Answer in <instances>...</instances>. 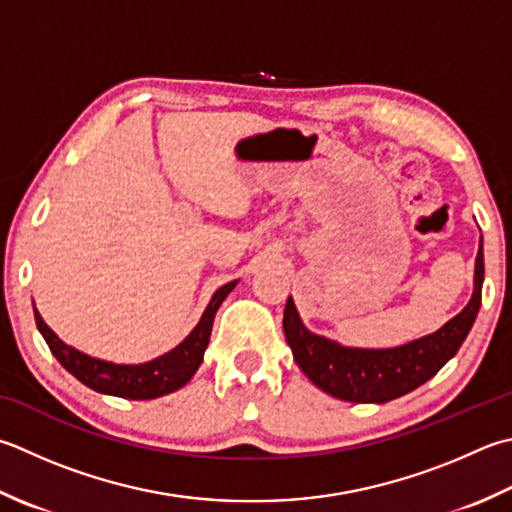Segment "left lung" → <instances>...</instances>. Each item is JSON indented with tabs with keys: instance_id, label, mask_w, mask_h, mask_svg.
Returning a JSON list of instances; mask_svg holds the SVG:
<instances>
[{
	"instance_id": "8db88e82",
	"label": "left lung",
	"mask_w": 512,
	"mask_h": 512,
	"mask_svg": "<svg viewBox=\"0 0 512 512\" xmlns=\"http://www.w3.org/2000/svg\"><path fill=\"white\" fill-rule=\"evenodd\" d=\"M482 284L484 246L479 244L473 295L462 313L435 333L395 348H350L315 335L304 326L293 297H288L284 308V335L297 366L324 393L344 402L384 404L426 384L455 357L482 306Z\"/></svg>"
}]
</instances>
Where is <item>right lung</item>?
Returning <instances> with one entry per match:
<instances>
[{
	"label": "right lung",
	"instance_id": "obj_1",
	"mask_svg": "<svg viewBox=\"0 0 512 512\" xmlns=\"http://www.w3.org/2000/svg\"><path fill=\"white\" fill-rule=\"evenodd\" d=\"M239 279L228 282L222 288L215 290L210 302L204 310L202 319L197 326L190 330L182 344H177L173 350L159 355L144 364H113L106 359L90 357L82 350L68 346L62 342L35 308V322L39 333L46 339L50 353L57 357L70 375L77 377L84 386L97 390L102 395H115L124 399H155L168 393H175L190 382V377L197 373L199 364L204 362V353L213 333V322L217 308L222 306L230 290L237 286Z\"/></svg>",
	"mask_w": 512,
	"mask_h": 512
}]
</instances>
